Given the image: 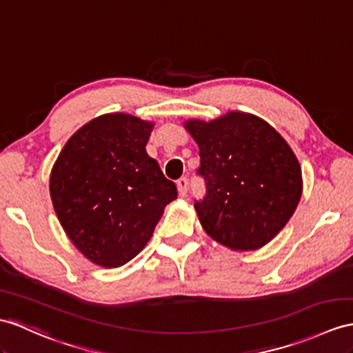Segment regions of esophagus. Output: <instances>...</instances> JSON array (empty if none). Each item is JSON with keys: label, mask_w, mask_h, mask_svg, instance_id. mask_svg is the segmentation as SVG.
I'll list each match as a JSON object with an SVG mask.
<instances>
[{"label": "esophagus", "mask_w": 353, "mask_h": 353, "mask_svg": "<svg viewBox=\"0 0 353 353\" xmlns=\"http://www.w3.org/2000/svg\"><path fill=\"white\" fill-rule=\"evenodd\" d=\"M176 187H178V193L181 197L187 196V188H188V179L184 176V178H179L176 181Z\"/></svg>", "instance_id": "1"}]
</instances>
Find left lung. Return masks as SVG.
I'll list each match as a JSON object with an SVG mask.
<instances>
[{
	"instance_id": "obj_1",
	"label": "left lung",
	"mask_w": 353,
	"mask_h": 353,
	"mask_svg": "<svg viewBox=\"0 0 353 353\" xmlns=\"http://www.w3.org/2000/svg\"><path fill=\"white\" fill-rule=\"evenodd\" d=\"M199 147L206 196L194 202L203 230L234 252L268 244L294 216L303 194L299 161L276 128L247 112L211 121L188 119Z\"/></svg>"
}]
</instances>
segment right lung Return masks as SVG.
Here are the masks:
<instances>
[{
	"label": "right lung",
	"mask_w": 353,
	"mask_h": 353,
	"mask_svg": "<svg viewBox=\"0 0 353 353\" xmlns=\"http://www.w3.org/2000/svg\"><path fill=\"white\" fill-rule=\"evenodd\" d=\"M152 128L124 112L100 115L65 142L50 170V199L65 235L103 268L139 254L176 199L175 184L145 150Z\"/></svg>",
	"instance_id": "1"
}]
</instances>
